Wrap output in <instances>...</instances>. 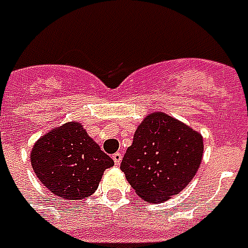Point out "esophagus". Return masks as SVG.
I'll use <instances>...</instances> for the list:
<instances>
[{"instance_id":"1","label":"esophagus","mask_w":248,"mask_h":248,"mask_svg":"<svg viewBox=\"0 0 248 248\" xmlns=\"http://www.w3.org/2000/svg\"><path fill=\"white\" fill-rule=\"evenodd\" d=\"M111 157L114 160V164H116V166H120V163H121V160H123V155H121V153H114Z\"/></svg>"}]
</instances>
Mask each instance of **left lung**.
I'll use <instances>...</instances> for the list:
<instances>
[{
  "instance_id": "left-lung-1",
  "label": "left lung",
  "mask_w": 248,
  "mask_h": 248,
  "mask_svg": "<svg viewBox=\"0 0 248 248\" xmlns=\"http://www.w3.org/2000/svg\"><path fill=\"white\" fill-rule=\"evenodd\" d=\"M203 150L202 134L155 111L138 125L120 168L139 197L161 203L189 185L202 164Z\"/></svg>"
}]
</instances>
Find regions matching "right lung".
Instances as JSON below:
<instances>
[{
	"label": "right lung",
	"instance_id": "right-lung-1",
	"mask_svg": "<svg viewBox=\"0 0 248 248\" xmlns=\"http://www.w3.org/2000/svg\"><path fill=\"white\" fill-rule=\"evenodd\" d=\"M30 161L40 182L51 193L67 200L92 195L105 170L114 166L81 123L76 121L43 135L34 143Z\"/></svg>",
	"mask_w": 248,
	"mask_h": 248
}]
</instances>
